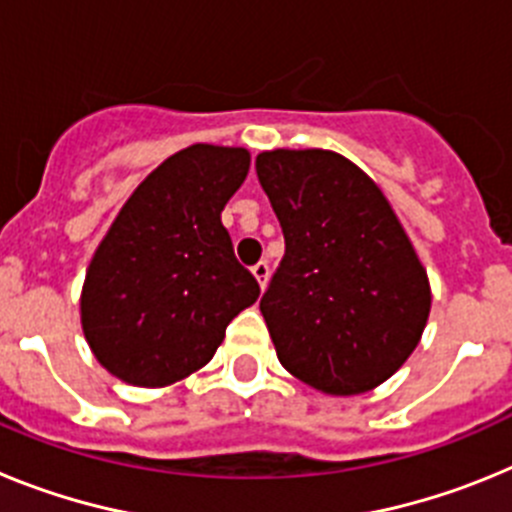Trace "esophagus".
<instances>
[{
	"instance_id": "obj_1",
	"label": "esophagus",
	"mask_w": 512,
	"mask_h": 512,
	"mask_svg": "<svg viewBox=\"0 0 512 512\" xmlns=\"http://www.w3.org/2000/svg\"><path fill=\"white\" fill-rule=\"evenodd\" d=\"M251 271H253V277L259 279L261 289H264L266 282H269V261H259V264H253Z\"/></svg>"
}]
</instances>
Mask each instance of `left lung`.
I'll use <instances>...</instances> for the list:
<instances>
[{"label":"left lung","instance_id":"8db88e82","mask_svg":"<svg viewBox=\"0 0 512 512\" xmlns=\"http://www.w3.org/2000/svg\"><path fill=\"white\" fill-rule=\"evenodd\" d=\"M256 174L284 256L261 315L289 374L359 395L400 369L431 312V287L377 184L333 151H266Z\"/></svg>","mask_w":512,"mask_h":512}]
</instances>
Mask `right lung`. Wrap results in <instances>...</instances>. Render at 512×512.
Returning <instances> with one entry per match:
<instances>
[{
	"mask_svg": "<svg viewBox=\"0 0 512 512\" xmlns=\"http://www.w3.org/2000/svg\"><path fill=\"white\" fill-rule=\"evenodd\" d=\"M246 148L197 143L166 158L122 205L81 292V325L122 382L164 387L205 366L259 297L220 212L248 174Z\"/></svg>",
	"mask_w": 512,
	"mask_h": 512,
	"instance_id": "right-lung-1",
	"label": "right lung"
}]
</instances>
